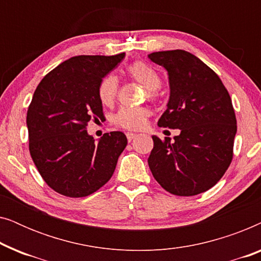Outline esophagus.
<instances>
[{
  "instance_id": "1",
  "label": "esophagus",
  "mask_w": 261,
  "mask_h": 261,
  "mask_svg": "<svg viewBox=\"0 0 261 261\" xmlns=\"http://www.w3.org/2000/svg\"><path fill=\"white\" fill-rule=\"evenodd\" d=\"M126 137H127V140L128 141H132L135 137H137V134L132 133V132H128V133H126Z\"/></svg>"
}]
</instances>
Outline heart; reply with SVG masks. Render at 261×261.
I'll use <instances>...</instances> for the list:
<instances>
[{
  "instance_id": "obj_1",
  "label": "heart",
  "mask_w": 261,
  "mask_h": 261,
  "mask_svg": "<svg viewBox=\"0 0 261 261\" xmlns=\"http://www.w3.org/2000/svg\"><path fill=\"white\" fill-rule=\"evenodd\" d=\"M127 72L134 81L147 89L149 97H154L155 90H158L162 85V78L152 66L142 62H137L128 66ZM117 89V78L114 74H107L98 85V97L103 105L110 106L115 101ZM147 116L148 110L145 108H122L114 116V122L124 129L137 130L145 126Z\"/></svg>"
}]
</instances>
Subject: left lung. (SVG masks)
Listing matches in <instances>:
<instances>
[{
    "instance_id": "obj_1",
    "label": "left lung",
    "mask_w": 261,
    "mask_h": 261,
    "mask_svg": "<svg viewBox=\"0 0 261 261\" xmlns=\"http://www.w3.org/2000/svg\"><path fill=\"white\" fill-rule=\"evenodd\" d=\"M148 58L169 74L170 97L158 126L179 129L174 141L152 135L148 166L166 191L198 195L222 178L233 158L237 119L230 96L219 76L190 52H153Z\"/></svg>"
}]
</instances>
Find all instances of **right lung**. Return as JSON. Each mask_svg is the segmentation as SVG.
<instances>
[{"mask_svg": "<svg viewBox=\"0 0 261 261\" xmlns=\"http://www.w3.org/2000/svg\"><path fill=\"white\" fill-rule=\"evenodd\" d=\"M116 56H76L46 74L27 112L30 152L49 188L69 197H84L103 187L127 146L122 132L95 141L87 124L102 117L101 81L119 63Z\"/></svg>", "mask_w": 261, "mask_h": 261, "instance_id": "obj_1", "label": "right lung"}]
</instances>
